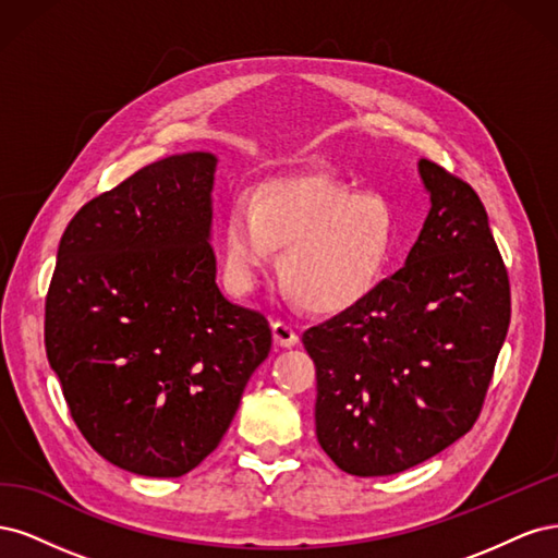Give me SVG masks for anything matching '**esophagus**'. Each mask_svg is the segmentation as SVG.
<instances>
[{"label": "esophagus", "mask_w": 558, "mask_h": 558, "mask_svg": "<svg viewBox=\"0 0 558 558\" xmlns=\"http://www.w3.org/2000/svg\"><path fill=\"white\" fill-rule=\"evenodd\" d=\"M272 337H275L277 347H295L300 340V335L289 324H283V320H275Z\"/></svg>", "instance_id": "34e87169"}]
</instances>
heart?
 I'll list each match as a JSON object with an SVG mask.
<instances>
[{
    "label": "heart",
    "mask_w": 558,
    "mask_h": 558,
    "mask_svg": "<svg viewBox=\"0 0 558 558\" xmlns=\"http://www.w3.org/2000/svg\"><path fill=\"white\" fill-rule=\"evenodd\" d=\"M272 251L283 291L312 314L349 312L373 293L396 251V214L377 193L326 177L279 181L238 197L223 230V265L234 291H251Z\"/></svg>",
    "instance_id": "obj_1"
}]
</instances>
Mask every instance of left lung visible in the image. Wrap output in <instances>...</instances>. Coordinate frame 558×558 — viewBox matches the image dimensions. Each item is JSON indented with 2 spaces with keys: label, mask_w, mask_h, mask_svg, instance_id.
Returning a JSON list of instances; mask_svg holds the SVG:
<instances>
[{
  "label": "left lung",
  "mask_w": 558,
  "mask_h": 558,
  "mask_svg": "<svg viewBox=\"0 0 558 558\" xmlns=\"http://www.w3.org/2000/svg\"><path fill=\"white\" fill-rule=\"evenodd\" d=\"M430 211L404 267L302 335L316 437L356 477L396 475L463 437L510 326V279L477 193L418 160Z\"/></svg>",
  "instance_id": "8db88e82"
}]
</instances>
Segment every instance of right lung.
<instances>
[{
  "label": "right lung",
  "mask_w": 558,
  "mask_h": 558,
  "mask_svg": "<svg viewBox=\"0 0 558 558\" xmlns=\"http://www.w3.org/2000/svg\"><path fill=\"white\" fill-rule=\"evenodd\" d=\"M216 156H170L83 205L46 295V356L88 445L144 477L218 447L269 353L260 312L216 286Z\"/></svg>",
  "instance_id": "obj_1"
}]
</instances>
